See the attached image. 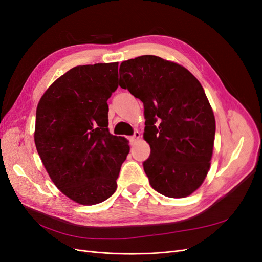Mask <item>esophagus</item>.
<instances>
[{"label":"esophagus","instance_id":"1","mask_svg":"<svg viewBox=\"0 0 262 262\" xmlns=\"http://www.w3.org/2000/svg\"><path fill=\"white\" fill-rule=\"evenodd\" d=\"M140 138V132L139 131H136V132H134L133 133V136L132 137H130V144L131 145H133L134 143H136V142H137V140Z\"/></svg>","mask_w":262,"mask_h":262}]
</instances>
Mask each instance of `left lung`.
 <instances>
[{
  "label": "left lung",
  "mask_w": 262,
  "mask_h": 262,
  "mask_svg": "<svg viewBox=\"0 0 262 262\" xmlns=\"http://www.w3.org/2000/svg\"><path fill=\"white\" fill-rule=\"evenodd\" d=\"M119 85L144 106L143 162L149 184L169 198H185L201 186L210 168L215 119L200 82L187 69L156 55L122 62Z\"/></svg>",
  "instance_id": "left-lung-1"
}]
</instances>
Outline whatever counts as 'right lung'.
<instances>
[{
  "label": "right lung",
  "mask_w": 262,
  "mask_h": 262,
  "mask_svg": "<svg viewBox=\"0 0 262 262\" xmlns=\"http://www.w3.org/2000/svg\"><path fill=\"white\" fill-rule=\"evenodd\" d=\"M118 62L78 66L60 76L39 101L35 144L62 193L80 204L112 196L128 141L110 134L107 100L118 87Z\"/></svg>",
  "instance_id": "obj_1"
}]
</instances>
